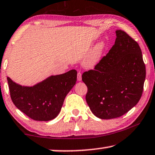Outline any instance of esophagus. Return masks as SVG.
Here are the masks:
<instances>
[{
    "instance_id": "esophagus-1",
    "label": "esophagus",
    "mask_w": 155,
    "mask_h": 155,
    "mask_svg": "<svg viewBox=\"0 0 155 155\" xmlns=\"http://www.w3.org/2000/svg\"><path fill=\"white\" fill-rule=\"evenodd\" d=\"M77 80L79 81H81V72H78V74H77Z\"/></svg>"
}]
</instances>
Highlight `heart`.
Listing matches in <instances>:
<instances>
[{"label": "heart", "mask_w": 155, "mask_h": 155, "mask_svg": "<svg viewBox=\"0 0 155 155\" xmlns=\"http://www.w3.org/2000/svg\"><path fill=\"white\" fill-rule=\"evenodd\" d=\"M106 48V44L103 41L98 42L88 51L83 60V65L86 69H93L101 60Z\"/></svg>", "instance_id": "obj_1"}]
</instances>
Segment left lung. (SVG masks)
<instances>
[{"mask_svg": "<svg viewBox=\"0 0 155 155\" xmlns=\"http://www.w3.org/2000/svg\"><path fill=\"white\" fill-rule=\"evenodd\" d=\"M116 39L106 56L94 70L84 72L88 88L86 101L91 112L101 119L122 116L141 98L145 65L137 42L126 32L115 31Z\"/></svg>", "mask_w": 155, "mask_h": 155, "instance_id": "obj_1", "label": "left lung"}]
</instances>
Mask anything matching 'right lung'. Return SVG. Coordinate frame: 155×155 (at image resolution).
Here are the masks:
<instances>
[{
  "instance_id": "right-lung-1",
  "label": "right lung",
  "mask_w": 155,
  "mask_h": 155,
  "mask_svg": "<svg viewBox=\"0 0 155 155\" xmlns=\"http://www.w3.org/2000/svg\"><path fill=\"white\" fill-rule=\"evenodd\" d=\"M77 79V71L50 76L32 86H25L7 77L10 97L13 104L31 119L49 121L60 112L65 97Z\"/></svg>"
}]
</instances>
